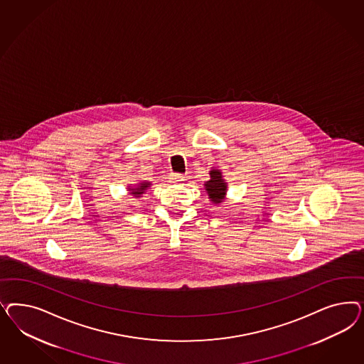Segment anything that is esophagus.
I'll return each instance as SVG.
<instances>
[{
  "label": "esophagus",
  "instance_id": "1",
  "mask_svg": "<svg viewBox=\"0 0 364 364\" xmlns=\"http://www.w3.org/2000/svg\"><path fill=\"white\" fill-rule=\"evenodd\" d=\"M186 177L183 176V175H180V173H171L169 175V180H171V183H180V181H183Z\"/></svg>",
  "mask_w": 364,
  "mask_h": 364
}]
</instances>
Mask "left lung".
<instances>
[{
  "label": "left lung",
  "mask_w": 364,
  "mask_h": 364,
  "mask_svg": "<svg viewBox=\"0 0 364 364\" xmlns=\"http://www.w3.org/2000/svg\"><path fill=\"white\" fill-rule=\"evenodd\" d=\"M204 189L208 195L210 203L215 205H220L221 203L227 198L228 184L223 177L220 169L212 168L210 171V180L204 183Z\"/></svg>",
  "instance_id": "8db88e82"
}]
</instances>
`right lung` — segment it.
I'll return each mask as SVG.
<instances>
[{
  "label": "right lung",
  "mask_w": 364,
  "mask_h": 364,
  "mask_svg": "<svg viewBox=\"0 0 364 364\" xmlns=\"http://www.w3.org/2000/svg\"><path fill=\"white\" fill-rule=\"evenodd\" d=\"M152 186V183H149V181H140V183H137L136 186H128V192H129V195H132L133 198H139L143 196L144 193H145V191L148 189V188Z\"/></svg>",
  "instance_id": "add662e5"
}]
</instances>
